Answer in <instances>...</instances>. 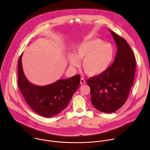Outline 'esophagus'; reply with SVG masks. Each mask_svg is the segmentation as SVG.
<instances>
[{
    "mask_svg": "<svg viewBox=\"0 0 150 150\" xmlns=\"http://www.w3.org/2000/svg\"><path fill=\"white\" fill-rule=\"evenodd\" d=\"M80 83H81V84H86V81L84 80V78H81V79H80Z\"/></svg>",
    "mask_w": 150,
    "mask_h": 150,
    "instance_id": "esophagus-1",
    "label": "esophagus"
}]
</instances>
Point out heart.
I'll use <instances>...</instances> for the list:
<instances>
[{"label":"heart","instance_id":"heart-1","mask_svg":"<svg viewBox=\"0 0 150 150\" xmlns=\"http://www.w3.org/2000/svg\"><path fill=\"white\" fill-rule=\"evenodd\" d=\"M115 56L114 46L105 43L100 39H94L84 42L74 50V54L68 55V62L72 67H79L80 60H83L84 72L90 76L104 73L110 66Z\"/></svg>","mask_w":150,"mask_h":150}]
</instances>
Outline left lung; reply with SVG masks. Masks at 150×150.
Masks as SVG:
<instances>
[{"label":"left lung","instance_id":"left-lung-1","mask_svg":"<svg viewBox=\"0 0 150 150\" xmlns=\"http://www.w3.org/2000/svg\"><path fill=\"white\" fill-rule=\"evenodd\" d=\"M117 47L114 61L104 73L88 79L91 101L97 110L115 112L125 103L134 80L135 56L126 40L110 30Z\"/></svg>","mask_w":150,"mask_h":150}]
</instances>
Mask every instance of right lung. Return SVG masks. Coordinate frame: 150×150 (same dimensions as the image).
Segmentation results:
<instances>
[{
  "label": "right lung",
  "instance_id": "obj_1",
  "mask_svg": "<svg viewBox=\"0 0 150 150\" xmlns=\"http://www.w3.org/2000/svg\"><path fill=\"white\" fill-rule=\"evenodd\" d=\"M22 54L18 62V86L26 102L38 114L50 118L63 111L79 87L80 76L77 74L67 79L58 80L44 86L32 84L23 73Z\"/></svg>",
  "mask_w": 150,
  "mask_h": 150
}]
</instances>
